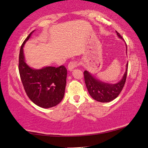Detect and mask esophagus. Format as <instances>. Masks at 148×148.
<instances>
[{
    "label": "esophagus",
    "mask_w": 148,
    "mask_h": 148,
    "mask_svg": "<svg viewBox=\"0 0 148 148\" xmlns=\"http://www.w3.org/2000/svg\"><path fill=\"white\" fill-rule=\"evenodd\" d=\"M77 65H78V62H77V61H74L71 62L68 65L69 70L70 71H72V70L74 69L75 68H76V67L77 66Z\"/></svg>",
    "instance_id": "1"
}]
</instances>
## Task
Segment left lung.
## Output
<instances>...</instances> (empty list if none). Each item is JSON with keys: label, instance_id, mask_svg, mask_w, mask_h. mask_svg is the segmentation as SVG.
<instances>
[{"label": "left lung", "instance_id": "8db88e82", "mask_svg": "<svg viewBox=\"0 0 148 148\" xmlns=\"http://www.w3.org/2000/svg\"><path fill=\"white\" fill-rule=\"evenodd\" d=\"M116 33L117 36L123 40L122 36L117 31ZM127 53V47L126 45V54ZM127 69H128V62L127 63L126 70L122 78L116 84H109L102 82L100 79L95 78L87 71H85L84 72L85 83H86L89 93L92 98L95 101L101 102H108L117 98L122 91L125 84Z\"/></svg>", "mask_w": 148, "mask_h": 148}]
</instances>
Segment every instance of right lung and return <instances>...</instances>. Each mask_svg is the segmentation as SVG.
I'll use <instances>...</instances> for the list:
<instances>
[{
	"instance_id": "right-lung-1",
	"label": "right lung",
	"mask_w": 148,
	"mask_h": 148,
	"mask_svg": "<svg viewBox=\"0 0 148 148\" xmlns=\"http://www.w3.org/2000/svg\"><path fill=\"white\" fill-rule=\"evenodd\" d=\"M34 31L25 40L20 49L19 72L27 96L41 108L56 106L63 99L66 84L67 70L64 66H45L34 69L26 63L23 47Z\"/></svg>"
}]
</instances>
